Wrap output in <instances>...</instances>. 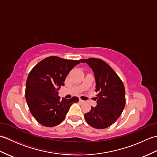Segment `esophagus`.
<instances>
[{"mask_svg":"<svg viewBox=\"0 0 157 157\" xmlns=\"http://www.w3.org/2000/svg\"><path fill=\"white\" fill-rule=\"evenodd\" d=\"M79 102H83V103L85 102V101H82V99H80V98H79Z\"/></svg>","mask_w":157,"mask_h":157,"instance_id":"1","label":"esophagus"}]
</instances>
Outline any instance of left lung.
I'll return each mask as SVG.
<instances>
[{
  "label": "left lung",
  "instance_id": "8db88e82",
  "mask_svg": "<svg viewBox=\"0 0 157 157\" xmlns=\"http://www.w3.org/2000/svg\"><path fill=\"white\" fill-rule=\"evenodd\" d=\"M86 63L94 73L97 105L86 113V122L96 129H105L113 124L124 109L125 88L121 79L107 63L100 59L79 60Z\"/></svg>",
  "mask_w": 157,
  "mask_h": 157
}]
</instances>
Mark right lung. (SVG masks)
<instances>
[{
  "label": "right lung",
  "instance_id": "right-lung-1",
  "mask_svg": "<svg viewBox=\"0 0 157 157\" xmlns=\"http://www.w3.org/2000/svg\"><path fill=\"white\" fill-rule=\"evenodd\" d=\"M79 61L56 56L42 60L29 72L25 87V99L32 115L45 127H54L65 119L70 106L79 101L74 96L60 99L58 90L67 75Z\"/></svg>",
  "mask_w": 157,
  "mask_h": 157
}]
</instances>
